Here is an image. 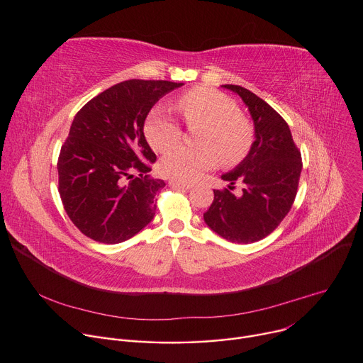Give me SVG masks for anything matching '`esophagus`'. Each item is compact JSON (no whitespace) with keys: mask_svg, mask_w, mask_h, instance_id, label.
<instances>
[{"mask_svg":"<svg viewBox=\"0 0 363 363\" xmlns=\"http://www.w3.org/2000/svg\"><path fill=\"white\" fill-rule=\"evenodd\" d=\"M169 186H173L176 189H190L191 184L190 183H184V182H176V180H172L169 182Z\"/></svg>","mask_w":363,"mask_h":363,"instance_id":"obj_1","label":"esophagus"}]
</instances>
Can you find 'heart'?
Wrapping results in <instances>:
<instances>
[{"label":"heart","mask_w":363,"mask_h":363,"mask_svg":"<svg viewBox=\"0 0 363 363\" xmlns=\"http://www.w3.org/2000/svg\"><path fill=\"white\" fill-rule=\"evenodd\" d=\"M189 127L202 125L196 135L198 146L179 145L182 127L164 106H157L145 123V135L155 151L165 152L160 172L173 180L191 182L218 160L233 165L240 162L255 140L252 121L239 113V106L225 94L211 88H195L182 94L176 101Z\"/></svg>","instance_id":"obj_1"}]
</instances>
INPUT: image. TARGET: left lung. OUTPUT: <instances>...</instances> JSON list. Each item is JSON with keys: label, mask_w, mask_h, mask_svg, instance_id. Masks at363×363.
Segmentation results:
<instances>
[{"label": "left lung", "mask_w": 363, "mask_h": 363, "mask_svg": "<svg viewBox=\"0 0 363 363\" xmlns=\"http://www.w3.org/2000/svg\"><path fill=\"white\" fill-rule=\"evenodd\" d=\"M247 105L255 124V142L246 158L230 173L224 190L203 214L206 225L233 243H253L271 234L289 214L302 172V155L289 124L271 105L238 84H223ZM236 182L242 194L234 196Z\"/></svg>", "instance_id": "1"}]
</instances>
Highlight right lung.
<instances>
[{
    "label": "right lung",
    "mask_w": 363,
    "mask_h": 363,
    "mask_svg": "<svg viewBox=\"0 0 363 363\" xmlns=\"http://www.w3.org/2000/svg\"><path fill=\"white\" fill-rule=\"evenodd\" d=\"M182 84L124 80L76 114L57 162L58 191L69 218L86 238L116 245L152 221L155 196L165 183L147 176L157 155L143 124L155 102Z\"/></svg>",
    "instance_id": "right-lung-1"
}]
</instances>
